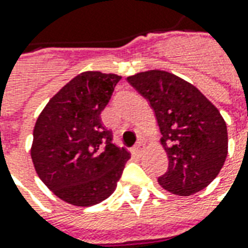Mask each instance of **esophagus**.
<instances>
[{"label": "esophagus", "instance_id": "34e87169", "mask_svg": "<svg viewBox=\"0 0 248 248\" xmlns=\"http://www.w3.org/2000/svg\"><path fill=\"white\" fill-rule=\"evenodd\" d=\"M142 149H143V143L142 142H137L136 145H134V148H133V152H134L136 155H141Z\"/></svg>", "mask_w": 248, "mask_h": 248}]
</instances>
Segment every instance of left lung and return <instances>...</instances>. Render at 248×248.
Masks as SVG:
<instances>
[{
	"label": "left lung",
	"mask_w": 248,
	"mask_h": 248,
	"mask_svg": "<svg viewBox=\"0 0 248 248\" xmlns=\"http://www.w3.org/2000/svg\"><path fill=\"white\" fill-rule=\"evenodd\" d=\"M127 82L148 99L160 126L169 165L158 184L178 196L204 189L219 174L228 150L219 110L195 86L166 71L140 72Z\"/></svg>",
	"instance_id": "obj_1"
}]
</instances>
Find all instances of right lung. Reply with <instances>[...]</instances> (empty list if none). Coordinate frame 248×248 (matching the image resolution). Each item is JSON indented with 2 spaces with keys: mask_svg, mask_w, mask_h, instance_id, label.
<instances>
[{
  "mask_svg": "<svg viewBox=\"0 0 248 248\" xmlns=\"http://www.w3.org/2000/svg\"><path fill=\"white\" fill-rule=\"evenodd\" d=\"M119 80L121 76L98 71L75 76L48 102L34 124V169L64 202L90 207L117 188L130 154L112 143L100 112Z\"/></svg>",
  "mask_w": 248,
  "mask_h": 248,
  "instance_id": "add662e5",
  "label": "right lung"
}]
</instances>
